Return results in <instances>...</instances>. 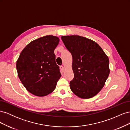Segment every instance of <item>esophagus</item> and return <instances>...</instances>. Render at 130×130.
Returning a JSON list of instances; mask_svg holds the SVG:
<instances>
[{"mask_svg": "<svg viewBox=\"0 0 130 130\" xmlns=\"http://www.w3.org/2000/svg\"><path fill=\"white\" fill-rule=\"evenodd\" d=\"M60 69H61V70H62V71L63 72H64V70H65V68L63 66H61L60 67Z\"/></svg>", "mask_w": 130, "mask_h": 130, "instance_id": "1", "label": "esophagus"}]
</instances>
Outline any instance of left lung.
Here are the masks:
<instances>
[{
  "mask_svg": "<svg viewBox=\"0 0 130 130\" xmlns=\"http://www.w3.org/2000/svg\"><path fill=\"white\" fill-rule=\"evenodd\" d=\"M61 39L73 57L74 77L70 82L73 93L82 99L91 98L104 87L109 76V58L95 42L78 35Z\"/></svg>",
  "mask_w": 130,
  "mask_h": 130,
  "instance_id": "1",
  "label": "left lung"
}]
</instances>
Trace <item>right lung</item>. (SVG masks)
<instances>
[{
	"label": "right lung",
	"instance_id": "1",
	"mask_svg": "<svg viewBox=\"0 0 130 130\" xmlns=\"http://www.w3.org/2000/svg\"><path fill=\"white\" fill-rule=\"evenodd\" d=\"M58 37L47 35L29 43L23 49L16 63L19 78L27 91L44 96L56 88L61 74L54 50Z\"/></svg>",
	"mask_w": 130,
	"mask_h": 130
}]
</instances>
